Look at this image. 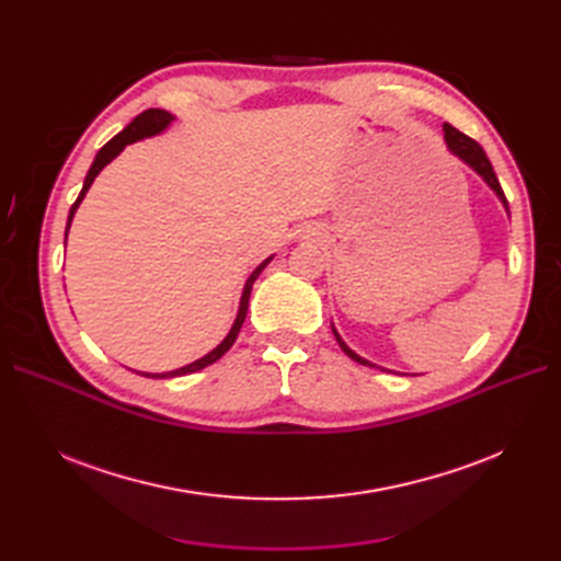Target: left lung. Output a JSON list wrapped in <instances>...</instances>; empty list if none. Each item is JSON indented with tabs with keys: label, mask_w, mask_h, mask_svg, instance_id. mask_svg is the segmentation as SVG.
Wrapping results in <instances>:
<instances>
[{
	"label": "left lung",
	"mask_w": 561,
	"mask_h": 561,
	"mask_svg": "<svg viewBox=\"0 0 561 561\" xmlns=\"http://www.w3.org/2000/svg\"><path fill=\"white\" fill-rule=\"evenodd\" d=\"M445 145H447V149L451 151V154L458 159V161H463L470 171H474L478 173L482 180H484V184L489 186L491 192L496 194V198L503 203V208H505V213H507V201H505V194H503V190H501V184H499V178H496V173H494V168H491V161L486 159V154H484V149L474 142L472 138H468V135H463L461 130H456L454 126H449V124H445ZM511 215V213H507ZM332 332H334V339L339 342V346H342V351L348 355V358H353L355 363H360V365H367V367H379V365H375V363H369L367 358H363V355H358L355 353L344 339H342V334L336 332V328H334V322H332ZM379 369H383V371H393V369H386V367H379ZM398 375V371H396Z\"/></svg>",
	"instance_id": "1"
}]
</instances>
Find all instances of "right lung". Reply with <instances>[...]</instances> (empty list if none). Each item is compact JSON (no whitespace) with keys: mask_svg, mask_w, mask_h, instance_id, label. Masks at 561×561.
<instances>
[{"mask_svg":"<svg viewBox=\"0 0 561 561\" xmlns=\"http://www.w3.org/2000/svg\"><path fill=\"white\" fill-rule=\"evenodd\" d=\"M173 122H175V116H173L171 112H165V110H147V112H142V114L135 116L133 122H130L122 133L114 135V138H112L103 149L98 151L95 159H93V165L89 168V175H87V180H83L81 192H79V196H77V201H75V206L70 208V215H67L65 243H67V231H70V227H72L75 213H77V208L81 206L83 196H87V192L91 190V184H93V180L98 178V173L103 171V168H105L110 161H114L118 154H122V151L126 149V145H133V142L145 140V138H154V135H161V133H163L168 126H171ZM271 260H274V254H271V257H266V260H264V262H262L257 268H254L252 274L248 276V280H245V285H243L241 301H239V313H236L233 325H231V330L227 332V336L222 339V342H219L210 353L203 355V358H198V360H194V363H190V365L178 367V369H171V371H161V375H151V371H142V377H149V379H171V377L192 375V371H198V369L208 367V365H213L215 360L222 358V355L233 346L236 336H239V332H241V325H243L245 313H248V301H250L252 285H254V280H257V276L262 274L264 266H266ZM138 375H140V371H138Z\"/></svg>","mask_w":561,"mask_h":561,"instance_id":"obj_1","label":"right lung"}]
</instances>
